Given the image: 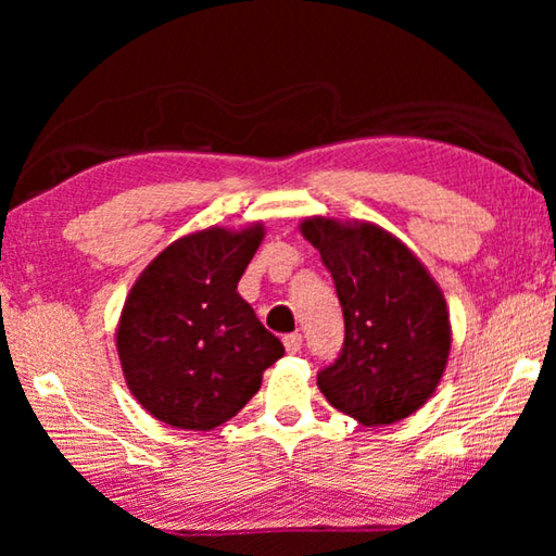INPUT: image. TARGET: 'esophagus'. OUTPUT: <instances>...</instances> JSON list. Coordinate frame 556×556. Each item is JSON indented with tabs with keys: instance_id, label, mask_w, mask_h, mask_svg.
<instances>
[{
	"instance_id": "34e87169",
	"label": "esophagus",
	"mask_w": 556,
	"mask_h": 556,
	"mask_svg": "<svg viewBox=\"0 0 556 556\" xmlns=\"http://www.w3.org/2000/svg\"><path fill=\"white\" fill-rule=\"evenodd\" d=\"M301 345H304V338H301V333H289V336H285V348H287V353H299L301 351Z\"/></svg>"
}]
</instances>
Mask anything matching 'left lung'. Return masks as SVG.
Masks as SVG:
<instances>
[{"mask_svg": "<svg viewBox=\"0 0 556 556\" xmlns=\"http://www.w3.org/2000/svg\"><path fill=\"white\" fill-rule=\"evenodd\" d=\"M299 230L321 252L345 318L343 351L318 372V390L363 427L407 419L448 363L451 321L434 277L375 223L312 215Z\"/></svg>", "mask_w": 556, "mask_h": 556, "instance_id": "obj_1", "label": "left lung"}]
</instances>
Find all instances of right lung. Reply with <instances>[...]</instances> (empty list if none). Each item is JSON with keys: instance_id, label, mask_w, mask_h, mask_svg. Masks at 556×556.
I'll list each match as a JSON object with an SVG mask.
<instances>
[{"instance_id": "obj_1", "label": "right lung", "mask_w": 556, "mask_h": 556, "mask_svg": "<svg viewBox=\"0 0 556 556\" xmlns=\"http://www.w3.org/2000/svg\"><path fill=\"white\" fill-rule=\"evenodd\" d=\"M265 225L188 232L149 262L117 324V355L135 400L168 427L211 431L260 390L285 355L238 294Z\"/></svg>"}]
</instances>
